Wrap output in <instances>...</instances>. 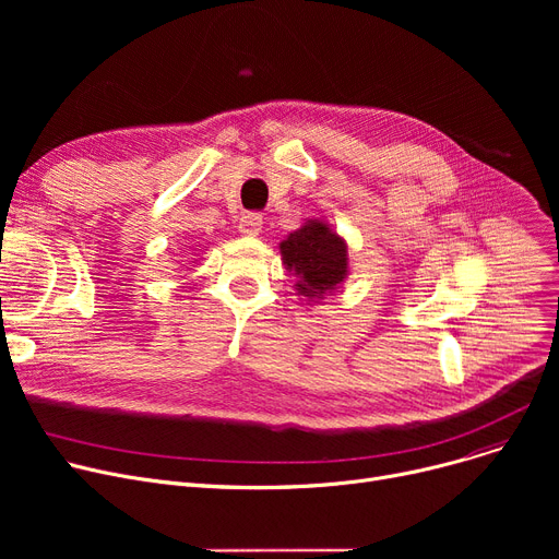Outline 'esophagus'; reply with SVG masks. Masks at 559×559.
Masks as SVG:
<instances>
[{
	"mask_svg": "<svg viewBox=\"0 0 559 559\" xmlns=\"http://www.w3.org/2000/svg\"><path fill=\"white\" fill-rule=\"evenodd\" d=\"M240 233L242 235H258L262 228V215L260 213H245L240 217Z\"/></svg>",
	"mask_w": 559,
	"mask_h": 559,
	"instance_id": "1",
	"label": "esophagus"
}]
</instances>
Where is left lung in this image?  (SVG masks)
I'll list each match as a JSON object with an SVG mask.
<instances>
[{
    "label": "left lung",
    "instance_id": "obj_1",
    "mask_svg": "<svg viewBox=\"0 0 559 559\" xmlns=\"http://www.w3.org/2000/svg\"><path fill=\"white\" fill-rule=\"evenodd\" d=\"M281 253L287 270L301 278L297 287L306 297L333 292L346 276V245L321 222H308L289 233L281 245Z\"/></svg>",
    "mask_w": 559,
    "mask_h": 559
}]
</instances>
